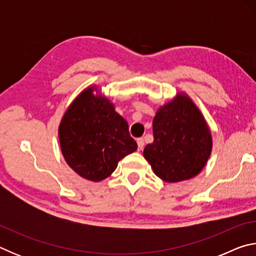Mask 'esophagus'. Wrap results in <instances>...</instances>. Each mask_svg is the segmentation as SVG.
<instances>
[{
  "label": "esophagus",
  "mask_w": 256,
  "mask_h": 256,
  "mask_svg": "<svg viewBox=\"0 0 256 256\" xmlns=\"http://www.w3.org/2000/svg\"><path fill=\"white\" fill-rule=\"evenodd\" d=\"M136 144H138V150H142V149H144V138H138V140H136Z\"/></svg>",
  "instance_id": "obj_1"
}]
</instances>
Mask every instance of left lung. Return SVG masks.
I'll return each instance as SVG.
<instances>
[{
    "label": "left lung",
    "mask_w": 256,
    "mask_h": 256,
    "mask_svg": "<svg viewBox=\"0 0 256 256\" xmlns=\"http://www.w3.org/2000/svg\"><path fill=\"white\" fill-rule=\"evenodd\" d=\"M154 142L144 157L167 183L188 180L201 172L212 151V134L204 116L190 97L177 92L158 108L152 122Z\"/></svg>",
    "instance_id": "obj_1"
}]
</instances>
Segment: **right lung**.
<instances>
[{"label":"right lung","instance_id":"obj_1","mask_svg":"<svg viewBox=\"0 0 256 256\" xmlns=\"http://www.w3.org/2000/svg\"><path fill=\"white\" fill-rule=\"evenodd\" d=\"M58 140L66 164L92 182L107 178L120 159L138 149L128 122L96 84L82 90L66 108L58 125Z\"/></svg>","mask_w":256,"mask_h":256}]
</instances>
